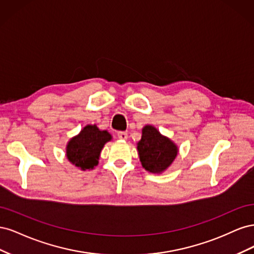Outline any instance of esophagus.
I'll return each instance as SVG.
<instances>
[{
    "label": "esophagus",
    "mask_w": 254,
    "mask_h": 254,
    "mask_svg": "<svg viewBox=\"0 0 254 254\" xmlns=\"http://www.w3.org/2000/svg\"><path fill=\"white\" fill-rule=\"evenodd\" d=\"M118 137H119V139H121V140H127L128 134L125 131H119L118 132Z\"/></svg>",
    "instance_id": "1"
}]
</instances>
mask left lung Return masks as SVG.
Segmentation results:
<instances>
[{
    "mask_svg": "<svg viewBox=\"0 0 254 254\" xmlns=\"http://www.w3.org/2000/svg\"><path fill=\"white\" fill-rule=\"evenodd\" d=\"M140 160L146 171L161 173L165 171L175 160L177 146L167 137L161 135L152 126H145L142 130V139L137 143Z\"/></svg>",
    "mask_w": 254,
    "mask_h": 254,
    "instance_id": "8db88e82",
    "label": "left lung"
}]
</instances>
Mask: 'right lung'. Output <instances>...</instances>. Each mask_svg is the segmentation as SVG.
I'll list each match as a JSON object with an SVG mask.
<instances>
[{
  "mask_svg": "<svg viewBox=\"0 0 254 254\" xmlns=\"http://www.w3.org/2000/svg\"><path fill=\"white\" fill-rule=\"evenodd\" d=\"M110 140L111 135L108 132L101 131L95 125H88L68 142L66 157L82 171L92 170L98 163L104 145Z\"/></svg>",
  "mask_w": 254,
  "mask_h": 254,
  "instance_id": "add662e5",
  "label": "right lung"
}]
</instances>
